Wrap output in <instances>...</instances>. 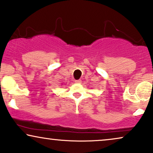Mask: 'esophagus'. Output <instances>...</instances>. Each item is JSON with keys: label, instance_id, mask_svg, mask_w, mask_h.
<instances>
[{"label": "esophagus", "instance_id": "1", "mask_svg": "<svg viewBox=\"0 0 153 153\" xmlns=\"http://www.w3.org/2000/svg\"><path fill=\"white\" fill-rule=\"evenodd\" d=\"M75 82H76V84H81V79H79V80L75 81Z\"/></svg>", "mask_w": 153, "mask_h": 153}]
</instances>
